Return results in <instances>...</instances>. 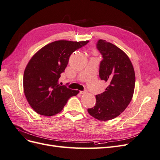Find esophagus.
Returning <instances> with one entry per match:
<instances>
[{"label":"esophagus","mask_w":160,"mask_h":160,"mask_svg":"<svg viewBox=\"0 0 160 160\" xmlns=\"http://www.w3.org/2000/svg\"><path fill=\"white\" fill-rule=\"evenodd\" d=\"M88 93V91H87V90L81 91H80V93H81V94H85V93Z\"/></svg>","instance_id":"34e87169"}]
</instances>
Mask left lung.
Returning a JSON list of instances; mask_svg holds the SVG:
<instances>
[{"instance_id": "1", "label": "left lung", "mask_w": 160, "mask_h": 160, "mask_svg": "<svg viewBox=\"0 0 160 160\" xmlns=\"http://www.w3.org/2000/svg\"><path fill=\"white\" fill-rule=\"evenodd\" d=\"M96 47L103 57L99 65V77L109 85L103 93L95 96V105L88 111L97 119L108 121L119 116L132 101L135 72L128 56L117 46L99 39Z\"/></svg>"}]
</instances>
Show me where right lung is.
Segmentation results:
<instances>
[{
	"label": "right lung",
	"mask_w": 160,
	"mask_h": 160,
	"mask_svg": "<svg viewBox=\"0 0 160 160\" xmlns=\"http://www.w3.org/2000/svg\"><path fill=\"white\" fill-rule=\"evenodd\" d=\"M86 41H57L43 47L27 64L23 75V88L31 107L38 114L52 116L63 109L67 101L79 91L60 85L58 81L75 51Z\"/></svg>",
	"instance_id": "right-lung-1"
}]
</instances>
